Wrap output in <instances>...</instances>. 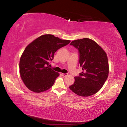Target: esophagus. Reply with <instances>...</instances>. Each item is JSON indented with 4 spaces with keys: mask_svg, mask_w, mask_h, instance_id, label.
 <instances>
[{
    "mask_svg": "<svg viewBox=\"0 0 127 127\" xmlns=\"http://www.w3.org/2000/svg\"><path fill=\"white\" fill-rule=\"evenodd\" d=\"M61 75H62V76H64V77H65V76H67L68 74H64V73H62V74H61Z\"/></svg>",
    "mask_w": 127,
    "mask_h": 127,
    "instance_id": "obj_1",
    "label": "esophagus"
}]
</instances>
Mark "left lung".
Segmentation results:
<instances>
[{
  "mask_svg": "<svg viewBox=\"0 0 127 127\" xmlns=\"http://www.w3.org/2000/svg\"><path fill=\"white\" fill-rule=\"evenodd\" d=\"M70 45L78 50L82 71L74 77V83L69 89L82 97L93 95L102 88L108 77L107 54L96 42L88 38L73 40Z\"/></svg>",
  "mask_w": 127,
  "mask_h": 127,
  "instance_id": "left-lung-1",
  "label": "left lung"
}]
</instances>
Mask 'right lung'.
<instances>
[{
	"label": "right lung",
	"instance_id": "obj_1",
	"mask_svg": "<svg viewBox=\"0 0 127 127\" xmlns=\"http://www.w3.org/2000/svg\"><path fill=\"white\" fill-rule=\"evenodd\" d=\"M69 40L61 39L50 34L38 37L27 46L20 60V76L30 90L40 93L54 84L59 74L48 66L54 54L67 45Z\"/></svg>",
	"mask_w": 127,
	"mask_h": 127
}]
</instances>
